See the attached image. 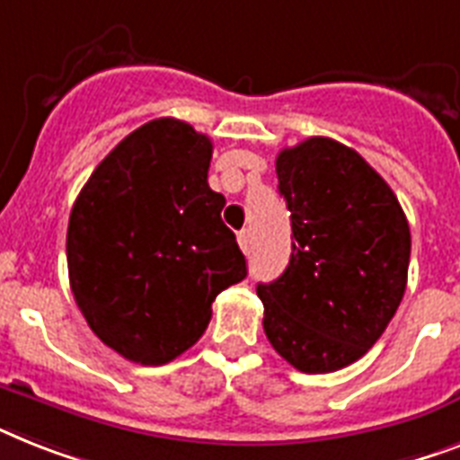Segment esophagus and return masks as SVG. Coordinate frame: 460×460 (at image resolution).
<instances>
[{"instance_id": "esophagus-1", "label": "esophagus", "mask_w": 460, "mask_h": 460, "mask_svg": "<svg viewBox=\"0 0 460 460\" xmlns=\"http://www.w3.org/2000/svg\"><path fill=\"white\" fill-rule=\"evenodd\" d=\"M237 242L239 246H242V252H249V246H252V233H249V230H242V233L237 234Z\"/></svg>"}]
</instances>
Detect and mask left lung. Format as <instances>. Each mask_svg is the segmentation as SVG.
<instances>
[{
  "mask_svg": "<svg viewBox=\"0 0 460 460\" xmlns=\"http://www.w3.org/2000/svg\"><path fill=\"white\" fill-rule=\"evenodd\" d=\"M291 211V258L258 284L263 329L291 367L332 374L367 355L407 289L411 233L390 185L362 155L313 136L277 155Z\"/></svg>",
  "mask_w": 460,
  "mask_h": 460,
  "instance_id": "8db88e82",
  "label": "left lung"
}]
</instances>
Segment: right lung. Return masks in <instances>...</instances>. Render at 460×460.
<instances>
[{
	"instance_id": "obj_1",
	"label": "right lung",
	"mask_w": 460,
	"mask_h": 460,
	"mask_svg": "<svg viewBox=\"0 0 460 460\" xmlns=\"http://www.w3.org/2000/svg\"><path fill=\"white\" fill-rule=\"evenodd\" d=\"M214 146L173 117L128 134L82 188L67 223L70 289L91 332L159 367L202 339L211 303L246 277L208 188Z\"/></svg>"
}]
</instances>
